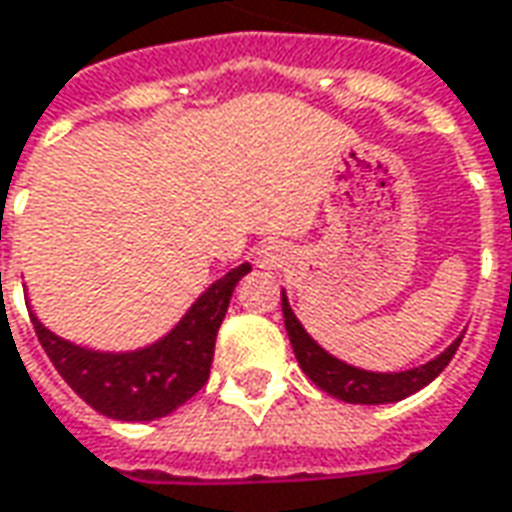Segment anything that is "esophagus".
I'll return each mask as SVG.
<instances>
[{"mask_svg": "<svg viewBox=\"0 0 512 512\" xmlns=\"http://www.w3.org/2000/svg\"><path fill=\"white\" fill-rule=\"evenodd\" d=\"M285 260H288V249H285V243L269 241L257 246L255 263L260 266V269H283Z\"/></svg>", "mask_w": 512, "mask_h": 512, "instance_id": "obj_1", "label": "esophagus"}]
</instances>
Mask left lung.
I'll return each mask as SVG.
<instances>
[{
    "label": "left lung",
    "mask_w": 512,
    "mask_h": 512,
    "mask_svg": "<svg viewBox=\"0 0 512 512\" xmlns=\"http://www.w3.org/2000/svg\"><path fill=\"white\" fill-rule=\"evenodd\" d=\"M283 319L302 373L308 375L322 392L333 395V398H339L344 403H367V406L395 403L409 398V395H415L417 389L431 384L437 375L446 370L448 361L454 358V353H457V347L462 342V336H457L440 356H434L431 361L420 364V367H412V370H401V373H373V370H361V367L347 364V361L336 358L322 344L316 342L314 336L302 328L297 314L291 311V302L285 297V288Z\"/></svg>",
    "instance_id": "1"
}]
</instances>
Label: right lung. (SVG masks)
Returning <instances> with one entry per match:
<instances>
[{"label": "right lung", "mask_w": 512, "mask_h": 512, "mask_svg": "<svg viewBox=\"0 0 512 512\" xmlns=\"http://www.w3.org/2000/svg\"><path fill=\"white\" fill-rule=\"evenodd\" d=\"M249 271V263L229 269L201 291V297L162 339L120 353L69 342L52 333L30 305L27 308L44 353L83 401L111 420L145 423L176 412L207 384L215 336L227 316L235 285Z\"/></svg>", "instance_id": "obj_1"}]
</instances>
